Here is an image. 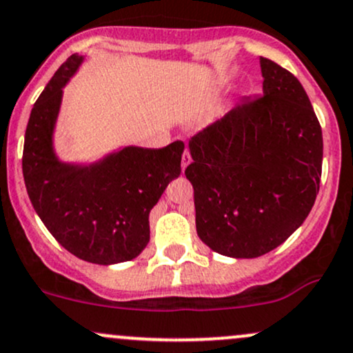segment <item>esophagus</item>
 <instances>
[{
    "label": "esophagus",
    "mask_w": 353,
    "mask_h": 353,
    "mask_svg": "<svg viewBox=\"0 0 353 353\" xmlns=\"http://www.w3.org/2000/svg\"><path fill=\"white\" fill-rule=\"evenodd\" d=\"M189 164H191V156H189V152H188V150H185V152L183 154V172H184L185 168H188Z\"/></svg>",
    "instance_id": "esophagus-1"
}]
</instances>
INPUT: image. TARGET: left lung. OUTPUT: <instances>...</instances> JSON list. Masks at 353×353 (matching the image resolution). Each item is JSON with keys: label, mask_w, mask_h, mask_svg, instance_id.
Listing matches in <instances>:
<instances>
[{"label": "left lung", "mask_w": 353, "mask_h": 353, "mask_svg": "<svg viewBox=\"0 0 353 353\" xmlns=\"http://www.w3.org/2000/svg\"><path fill=\"white\" fill-rule=\"evenodd\" d=\"M263 97L238 102L189 141L196 230L223 256L258 258L307 219L320 189L323 137L295 75L259 58Z\"/></svg>", "instance_id": "left-lung-1"}]
</instances>
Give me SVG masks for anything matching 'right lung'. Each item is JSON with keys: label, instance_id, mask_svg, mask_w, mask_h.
Listing matches in <instances>:
<instances>
[{"label": "right lung", "instance_id": "right-lung-1", "mask_svg": "<svg viewBox=\"0 0 353 353\" xmlns=\"http://www.w3.org/2000/svg\"><path fill=\"white\" fill-rule=\"evenodd\" d=\"M85 57L57 70L30 114L23 177L34 211L65 250L94 265H117L142 253L150 239L149 214L181 174L184 142L162 149L117 147L95 161H63L55 130L63 88Z\"/></svg>", "mask_w": 353, "mask_h": 353}]
</instances>
